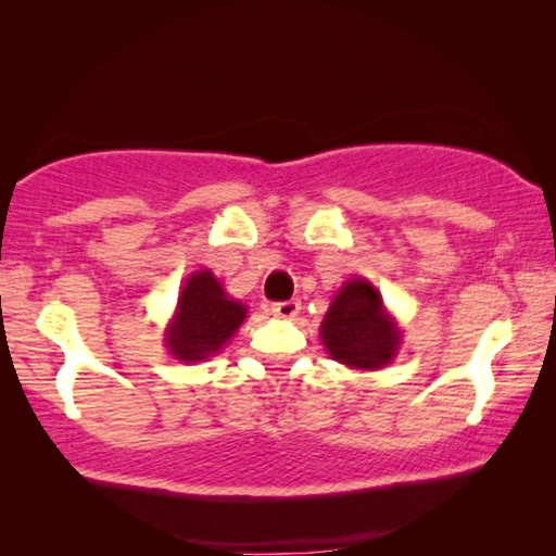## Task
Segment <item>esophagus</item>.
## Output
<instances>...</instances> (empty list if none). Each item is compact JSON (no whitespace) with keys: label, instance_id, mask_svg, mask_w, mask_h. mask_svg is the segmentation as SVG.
I'll return each instance as SVG.
<instances>
[{"label":"esophagus","instance_id":"esophagus-1","mask_svg":"<svg viewBox=\"0 0 556 556\" xmlns=\"http://www.w3.org/2000/svg\"><path fill=\"white\" fill-rule=\"evenodd\" d=\"M270 311H273V314H276V316H280V318H293V316H299L301 301H299V299L278 301V303H273Z\"/></svg>","mask_w":556,"mask_h":556}]
</instances>
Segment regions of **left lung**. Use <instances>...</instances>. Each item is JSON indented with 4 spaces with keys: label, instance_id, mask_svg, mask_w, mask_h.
Instances as JSON below:
<instances>
[{
    "label": "left lung",
    "instance_id": "obj_1",
    "mask_svg": "<svg viewBox=\"0 0 556 556\" xmlns=\"http://www.w3.org/2000/svg\"><path fill=\"white\" fill-rule=\"evenodd\" d=\"M331 359L352 369H382L400 349V329L369 280L352 278L333 295L321 324Z\"/></svg>",
    "mask_w": 556,
    "mask_h": 556
}]
</instances>
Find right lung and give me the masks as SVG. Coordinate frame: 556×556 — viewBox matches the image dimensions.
<instances>
[{"label": "right lung", "mask_w": 556, "mask_h": 556, "mask_svg": "<svg viewBox=\"0 0 556 556\" xmlns=\"http://www.w3.org/2000/svg\"><path fill=\"white\" fill-rule=\"evenodd\" d=\"M245 316L248 308L227 295L212 270H197L181 288L164 341L174 359L202 362L235 337Z\"/></svg>", "instance_id": "1"}]
</instances>
